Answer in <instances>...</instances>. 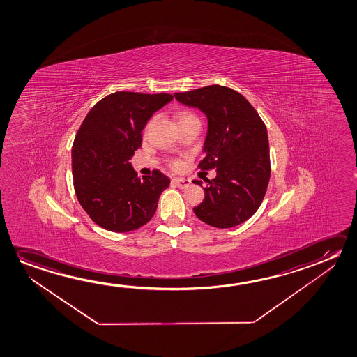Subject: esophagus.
<instances>
[{
    "mask_svg": "<svg viewBox=\"0 0 357 357\" xmlns=\"http://www.w3.org/2000/svg\"><path fill=\"white\" fill-rule=\"evenodd\" d=\"M172 183L176 185V186L180 187V188H186V187L190 186L191 185V181H188V180H185V178H172Z\"/></svg>",
    "mask_w": 357,
    "mask_h": 357,
    "instance_id": "esophagus-1",
    "label": "esophagus"
}]
</instances>
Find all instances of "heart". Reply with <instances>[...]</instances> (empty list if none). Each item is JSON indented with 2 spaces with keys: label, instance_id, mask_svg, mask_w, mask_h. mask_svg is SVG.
I'll return each instance as SVG.
<instances>
[{
  "label": "heart",
  "instance_id": "1",
  "mask_svg": "<svg viewBox=\"0 0 357 357\" xmlns=\"http://www.w3.org/2000/svg\"><path fill=\"white\" fill-rule=\"evenodd\" d=\"M190 118H195V115H193V114L188 113V112H178V113H177V119H178V121L190 119ZM170 166L172 169L177 170V169H180V167H181V161L176 159L171 160Z\"/></svg>",
  "mask_w": 357,
  "mask_h": 357
}]
</instances>
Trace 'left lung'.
Listing matches in <instances>:
<instances>
[{"mask_svg": "<svg viewBox=\"0 0 357 357\" xmlns=\"http://www.w3.org/2000/svg\"><path fill=\"white\" fill-rule=\"evenodd\" d=\"M177 102L204 112L208 120L201 170L217 169L207 180L204 198L193 208L201 221L215 228H231L247 221L259 208L271 177L266 124L252 104L238 91L208 85L175 93ZM193 183L202 185L195 180Z\"/></svg>", "mask_w": 357, "mask_h": 357, "instance_id": "8db88e82", "label": "left lung"}]
</instances>
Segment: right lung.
Instances as JSON below:
<instances>
[{
  "instance_id": "right-lung-1",
  "label": "right lung",
  "mask_w": 357,
  "mask_h": 357,
  "mask_svg": "<svg viewBox=\"0 0 357 357\" xmlns=\"http://www.w3.org/2000/svg\"><path fill=\"white\" fill-rule=\"evenodd\" d=\"M172 98L116 91L96 102L80 125L72 147L74 190L91 221L104 229L130 232L155 215L170 178L159 170L140 178L129 160L142 146L147 120Z\"/></svg>"
}]
</instances>
